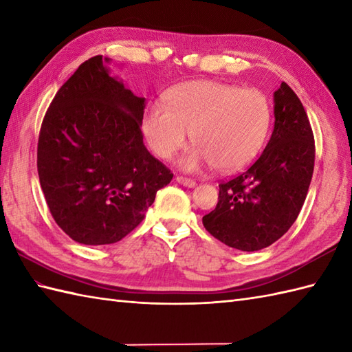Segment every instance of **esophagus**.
Wrapping results in <instances>:
<instances>
[{
    "mask_svg": "<svg viewBox=\"0 0 352 352\" xmlns=\"http://www.w3.org/2000/svg\"><path fill=\"white\" fill-rule=\"evenodd\" d=\"M175 182H177L178 184H182V186L189 187V189H193V187L196 186V182H195V179L186 178V177H177V178H175Z\"/></svg>",
    "mask_w": 352,
    "mask_h": 352,
    "instance_id": "34e87169",
    "label": "esophagus"
}]
</instances>
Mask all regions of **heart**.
Returning <instances> with one entry per match:
<instances>
[{
	"label": "heart",
	"instance_id": "heart-1",
	"mask_svg": "<svg viewBox=\"0 0 352 352\" xmlns=\"http://www.w3.org/2000/svg\"><path fill=\"white\" fill-rule=\"evenodd\" d=\"M272 127V104L255 88L195 80L170 89L166 106L151 103L142 118L150 148L170 159L189 141L196 144L178 160L183 170L216 166L235 173L263 150Z\"/></svg>",
	"mask_w": 352,
	"mask_h": 352
}]
</instances>
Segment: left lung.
I'll use <instances>...</instances> for the list:
<instances>
[{
	"instance_id": "left-lung-1",
	"label": "left lung",
	"mask_w": 352,
	"mask_h": 352,
	"mask_svg": "<svg viewBox=\"0 0 352 352\" xmlns=\"http://www.w3.org/2000/svg\"><path fill=\"white\" fill-rule=\"evenodd\" d=\"M274 97L272 138L253 165L219 184V201L202 217L226 246L255 252L277 241L296 222L312 182L315 142L297 94L282 82Z\"/></svg>"
}]
</instances>
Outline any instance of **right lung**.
Here are the masks:
<instances>
[{
	"label": "right lung",
	"instance_id": "right-lung-1",
	"mask_svg": "<svg viewBox=\"0 0 352 352\" xmlns=\"http://www.w3.org/2000/svg\"><path fill=\"white\" fill-rule=\"evenodd\" d=\"M96 55L73 73L40 129L37 170L56 225L88 246L117 243L142 222L170 170L142 141L144 97Z\"/></svg>",
	"mask_w": 352,
	"mask_h": 352
}]
</instances>
